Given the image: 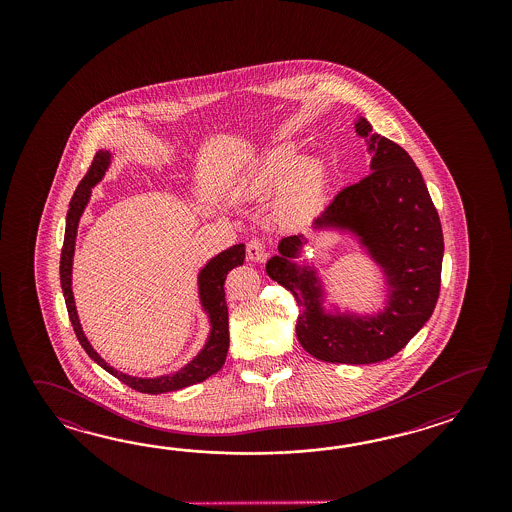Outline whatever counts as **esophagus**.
<instances>
[{"instance_id":"34e87169","label":"esophagus","mask_w":512,"mask_h":512,"mask_svg":"<svg viewBox=\"0 0 512 512\" xmlns=\"http://www.w3.org/2000/svg\"><path fill=\"white\" fill-rule=\"evenodd\" d=\"M247 258L252 261H263L267 258V247H265V243L261 240L249 241L247 243Z\"/></svg>"}]
</instances>
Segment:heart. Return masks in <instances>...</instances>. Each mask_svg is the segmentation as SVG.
I'll return each instance as SVG.
<instances>
[{
	"instance_id": "b5f03b06",
	"label": "heart",
	"mask_w": 512,
	"mask_h": 512,
	"mask_svg": "<svg viewBox=\"0 0 512 512\" xmlns=\"http://www.w3.org/2000/svg\"><path fill=\"white\" fill-rule=\"evenodd\" d=\"M296 150L283 146L269 153L252 174L251 186L258 194H267L280 188V214L285 221L300 223L315 216L322 207L327 186L326 163L318 157H309L296 164Z\"/></svg>"
}]
</instances>
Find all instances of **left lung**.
<instances>
[{
    "label": "left lung",
    "instance_id": "left-lung-1",
    "mask_svg": "<svg viewBox=\"0 0 512 512\" xmlns=\"http://www.w3.org/2000/svg\"><path fill=\"white\" fill-rule=\"evenodd\" d=\"M360 137L370 122H357ZM371 172L344 186L316 227H338L359 234L379 261L392 287L384 313L371 318L324 315L315 272L291 263L304 236L280 241V256L267 261V274L291 291L300 307L296 337L315 359L333 364H373L399 353L434 313L441 289L443 230L423 175L397 142L371 137Z\"/></svg>",
    "mask_w": 512,
    "mask_h": 512
}]
</instances>
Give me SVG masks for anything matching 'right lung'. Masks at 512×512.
I'll return each instance as SVG.
<instances>
[{"instance_id": "1", "label": "right lung", "mask_w": 512, "mask_h": 512, "mask_svg": "<svg viewBox=\"0 0 512 512\" xmlns=\"http://www.w3.org/2000/svg\"><path fill=\"white\" fill-rule=\"evenodd\" d=\"M109 166V152L98 150L91 161V166L87 168L84 179L78 183L75 194L71 197L69 210H67L66 219V236H64V247L60 254V283H62V291L66 298L67 313L69 320L75 329L78 342L82 344V348L86 349L87 355L97 362L98 366H102L104 370L111 373L113 377H117L120 382L128 384L135 392L141 393H157L175 392L186 386H192L197 382H203L210 375L218 373L221 366L225 364L227 359V351H229V309H227V300H225V280L230 269L238 267L245 260V245L238 243L234 247H230L227 251L218 254L214 260L208 261L207 267L199 274V294H201V302L205 305V309L210 315L212 322V331L210 338L203 351L192 360L188 366L174 373V375H166V377H157V379H139V377H130L124 375L120 371L113 370L104 359L98 357L97 351L91 348V344L84 337V331L78 322L77 307H75V298L71 291V267H73V252H75V238H77V227L80 216L86 208L89 196H91V188L97 185L102 179V175L106 174Z\"/></svg>"}]
</instances>
